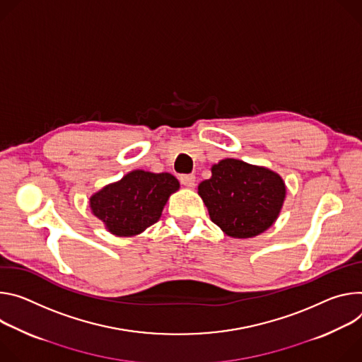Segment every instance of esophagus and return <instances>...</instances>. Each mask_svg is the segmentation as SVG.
<instances>
[{
	"label": "esophagus",
	"mask_w": 362,
	"mask_h": 362,
	"mask_svg": "<svg viewBox=\"0 0 362 362\" xmlns=\"http://www.w3.org/2000/svg\"><path fill=\"white\" fill-rule=\"evenodd\" d=\"M180 181L184 187L192 188L195 185V175L194 174H184V175L180 177Z\"/></svg>",
	"instance_id": "1"
}]
</instances>
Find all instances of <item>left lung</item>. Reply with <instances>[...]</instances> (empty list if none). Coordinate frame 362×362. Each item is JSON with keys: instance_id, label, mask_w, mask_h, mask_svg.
<instances>
[{"instance_id": "8db88e82", "label": "left lung", "mask_w": 362, "mask_h": 362, "mask_svg": "<svg viewBox=\"0 0 362 362\" xmlns=\"http://www.w3.org/2000/svg\"><path fill=\"white\" fill-rule=\"evenodd\" d=\"M198 195L210 218L233 238L262 234L277 220L286 185L277 173L245 160L226 158L211 167V178L199 182Z\"/></svg>"}]
</instances>
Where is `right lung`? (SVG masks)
I'll list each match as a JSON object with an SVG mask.
<instances>
[{
    "label": "right lung",
    "mask_w": 362,
    "mask_h": 362,
    "mask_svg": "<svg viewBox=\"0 0 362 362\" xmlns=\"http://www.w3.org/2000/svg\"><path fill=\"white\" fill-rule=\"evenodd\" d=\"M178 189L180 182L170 173L134 170L92 194L89 207L110 234L132 237L160 218L168 198Z\"/></svg>",
    "instance_id": "add662e5"
}]
</instances>
